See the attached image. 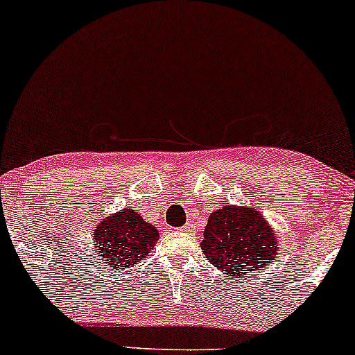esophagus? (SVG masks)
<instances>
[{"instance_id":"34e87169","label":"esophagus","mask_w":355,"mask_h":355,"mask_svg":"<svg viewBox=\"0 0 355 355\" xmlns=\"http://www.w3.org/2000/svg\"><path fill=\"white\" fill-rule=\"evenodd\" d=\"M194 230L196 228H194V225H191V223H186V225L181 228V231H184V233H194Z\"/></svg>"}]
</instances>
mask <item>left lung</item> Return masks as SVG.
I'll list each match as a JSON object with an SVG mask.
<instances>
[{"mask_svg":"<svg viewBox=\"0 0 355 355\" xmlns=\"http://www.w3.org/2000/svg\"><path fill=\"white\" fill-rule=\"evenodd\" d=\"M201 248L211 265L240 278L272 265L278 241L268 221L257 209L225 206L209 214Z\"/></svg>","mask_w":355,"mask_h":355,"instance_id":"1","label":"left lung"}]
</instances>
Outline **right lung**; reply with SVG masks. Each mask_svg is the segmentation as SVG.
Wrapping results in <instances>:
<instances>
[{"label": "right lung", "mask_w": 355, "mask_h": 355, "mask_svg": "<svg viewBox=\"0 0 355 355\" xmlns=\"http://www.w3.org/2000/svg\"><path fill=\"white\" fill-rule=\"evenodd\" d=\"M159 240L154 225L142 220L137 211L125 208L110 214L95 226L94 241L103 266L130 268L149 254Z\"/></svg>", "instance_id": "1"}]
</instances>
